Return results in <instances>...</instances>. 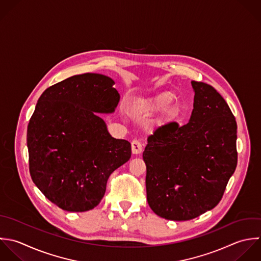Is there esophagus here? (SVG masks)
<instances>
[{"mask_svg": "<svg viewBox=\"0 0 261 261\" xmlns=\"http://www.w3.org/2000/svg\"><path fill=\"white\" fill-rule=\"evenodd\" d=\"M131 147H132V152L134 154H139L142 151V144L139 140H133L131 143Z\"/></svg>", "mask_w": 261, "mask_h": 261, "instance_id": "34e87169", "label": "esophagus"}]
</instances>
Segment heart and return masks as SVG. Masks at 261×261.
Masks as SVG:
<instances>
[{
  "label": "heart",
  "mask_w": 261,
  "mask_h": 261,
  "mask_svg": "<svg viewBox=\"0 0 261 261\" xmlns=\"http://www.w3.org/2000/svg\"><path fill=\"white\" fill-rule=\"evenodd\" d=\"M174 94L172 92H161L154 96L138 100L136 102V108L140 112L144 113H159L163 112L172 105L174 101ZM168 109V108H167ZM176 117V110L174 108H169L165 113L164 120L168 122Z\"/></svg>",
  "instance_id": "heart-1"
}]
</instances>
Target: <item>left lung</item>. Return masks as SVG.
Returning a JSON list of instances; mask_svg holds the SVG:
<instances>
[{"label": "left lung", "mask_w": 261, "mask_h": 261, "mask_svg": "<svg viewBox=\"0 0 261 261\" xmlns=\"http://www.w3.org/2000/svg\"><path fill=\"white\" fill-rule=\"evenodd\" d=\"M191 84L189 123L159 127L142 155L147 202L170 221H189L217 206L237 167V123L228 103L212 85Z\"/></svg>", "instance_id": "1"}]
</instances>
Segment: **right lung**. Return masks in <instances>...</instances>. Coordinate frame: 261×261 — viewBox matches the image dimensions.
I'll return each mask as SVG.
<instances>
[{"label": "right lung", "mask_w": 261, "mask_h": 261, "mask_svg": "<svg viewBox=\"0 0 261 261\" xmlns=\"http://www.w3.org/2000/svg\"><path fill=\"white\" fill-rule=\"evenodd\" d=\"M114 80L95 73L69 77L46 88L27 127L33 183L67 212L94 208L110 175L131 158V144L111 136L98 114L115 112Z\"/></svg>", "instance_id": "add662e5"}]
</instances>
